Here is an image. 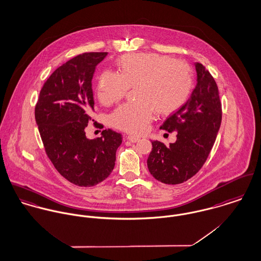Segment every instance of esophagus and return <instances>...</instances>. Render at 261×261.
<instances>
[{
  "label": "esophagus",
  "mask_w": 261,
  "mask_h": 261,
  "mask_svg": "<svg viewBox=\"0 0 261 261\" xmlns=\"http://www.w3.org/2000/svg\"><path fill=\"white\" fill-rule=\"evenodd\" d=\"M126 139L132 143H136L139 141V138L138 137H135V136H127Z\"/></svg>",
  "instance_id": "1"
}]
</instances>
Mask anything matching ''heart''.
<instances>
[{
	"mask_svg": "<svg viewBox=\"0 0 261 261\" xmlns=\"http://www.w3.org/2000/svg\"><path fill=\"white\" fill-rule=\"evenodd\" d=\"M118 73L104 71L97 83V96L104 105L121 100L130 87H135L138 101L127 103L111 114L117 129L141 134L156 111L169 115L181 108L193 89L191 67L180 60L157 53L127 54L118 58Z\"/></svg>",
	"mask_w": 261,
	"mask_h": 261,
	"instance_id": "1",
	"label": "heart"
}]
</instances>
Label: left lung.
<instances>
[{"label": "left lung", "instance_id": "obj_1", "mask_svg": "<svg viewBox=\"0 0 261 261\" xmlns=\"http://www.w3.org/2000/svg\"><path fill=\"white\" fill-rule=\"evenodd\" d=\"M197 84L187 102L168 117L161 129L177 133L166 146L152 141L147 159L151 175L165 184H180L197 173L215 142L222 119L217 84L200 63H195Z\"/></svg>", "mask_w": 261, "mask_h": 261}]
</instances>
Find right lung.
<instances>
[{"instance_id": "add662e5", "label": "right lung", "mask_w": 261, "mask_h": 261, "mask_svg": "<svg viewBox=\"0 0 261 261\" xmlns=\"http://www.w3.org/2000/svg\"><path fill=\"white\" fill-rule=\"evenodd\" d=\"M107 52L78 55L57 68L40 91L35 119L45 151L59 173L71 183L91 187L115 166L122 135L108 129L88 139L85 128L94 111L92 79Z\"/></svg>"}]
</instances>
